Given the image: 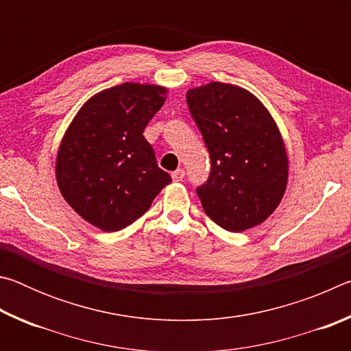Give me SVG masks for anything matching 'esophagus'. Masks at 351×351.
Returning a JSON list of instances; mask_svg holds the SVG:
<instances>
[{
	"label": "esophagus",
	"instance_id": "1",
	"mask_svg": "<svg viewBox=\"0 0 351 351\" xmlns=\"http://www.w3.org/2000/svg\"><path fill=\"white\" fill-rule=\"evenodd\" d=\"M184 175H186V171H184V169H176L173 173H171V178H173V181H182L184 180Z\"/></svg>",
	"mask_w": 351,
	"mask_h": 351
}]
</instances>
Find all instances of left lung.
<instances>
[{
	"label": "left lung",
	"instance_id": "left-lung-1",
	"mask_svg": "<svg viewBox=\"0 0 351 351\" xmlns=\"http://www.w3.org/2000/svg\"><path fill=\"white\" fill-rule=\"evenodd\" d=\"M187 105L210 154L197 189L212 221L230 232L263 223L282 201L288 156L269 111L240 86L212 82L187 91Z\"/></svg>",
	"mask_w": 351,
	"mask_h": 351
}]
</instances>
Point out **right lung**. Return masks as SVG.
<instances>
[{
  "label": "right lung",
  "mask_w": 351,
  "mask_h": 351,
  "mask_svg": "<svg viewBox=\"0 0 351 351\" xmlns=\"http://www.w3.org/2000/svg\"><path fill=\"white\" fill-rule=\"evenodd\" d=\"M167 90L122 83L93 96L77 112L58 148L56 175L66 203L105 232H116L150 209L171 182L142 136Z\"/></svg>",
  "instance_id": "add662e5"
}]
</instances>
